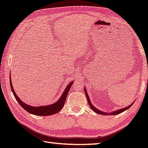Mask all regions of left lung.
Returning <instances> with one entry per match:
<instances>
[{
	"instance_id": "1",
	"label": "left lung",
	"mask_w": 148,
	"mask_h": 148,
	"mask_svg": "<svg viewBox=\"0 0 148 148\" xmlns=\"http://www.w3.org/2000/svg\"><path fill=\"white\" fill-rule=\"evenodd\" d=\"M84 92H85V94H86V96L87 100H88V104H89V107H91V109L94 112H95L96 113L99 114H101V115H117V114H120V113L123 112L125 111L126 110H127L128 109H129L130 107L133 105V103H134V102H133L131 105H130V106H128V107H125V108H123V109H121L117 110L113 112H111V113L109 114V113L104 112H102V111H101V110H99L97 109L96 108V107H95V106H94L91 104V102L90 100H89V98L88 95V93H87V92H86V89H85V88H84Z\"/></svg>"
}]
</instances>
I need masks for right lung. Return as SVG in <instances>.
Returning <instances> with one entry per match:
<instances>
[{"label":"right lung","mask_w":148,"mask_h":148,"mask_svg":"<svg viewBox=\"0 0 148 148\" xmlns=\"http://www.w3.org/2000/svg\"><path fill=\"white\" fill-rule=\"evenodd\" d=\"M10 87L14 95L16 100L18 101V102L19 103V104L23 107V108L28 112L36 115H40V116H46V115H53V114H56L58 112L60 111L64 106L65 102L66 100V98L67 96V95L70 91V89L71 86V85L73 84V82H71L70 83V84L67 86L64 90L63 95L61 96L60 97V99L58 100L54 104H52L51 105H48V106H39V107H33L29 105H28L25 104V102L23 101H21L20 98L18 97L16 95V94L15 93L14 89H13L12 84V80L10 76Z\"/></svg>","instance_id":"right-lung-1"}]
</instances>
